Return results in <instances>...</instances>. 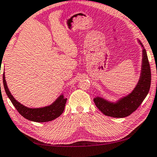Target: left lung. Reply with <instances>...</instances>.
I'll list each match as a JSON object with an SVG mask.
<instances>
[{"label": "left lung", "instance_id": "obj_1", "mask_svg": "<svg viewBox=\"0 0 157 157\" xmlns=\"http://www.w3.org/2000/svg\"><path fill=\"white\" fill-rule=\"evenodd\" d=\"M143 48V61L140 77L136 88L129 95L120 99L117 102H112L100 97L93 99L96 107L104 114L114 118H124L131 115L143 102L147 95L151 85L150 65L143 43L138 40Z\"/></svg>", "mask_w": 157, "mask_h": 157}]
</instances>
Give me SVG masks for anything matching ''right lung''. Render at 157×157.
<instances>
[{
    "label": "right lung",
    "mask_w": 157,
    "mask_h": 157,
    "mask_svg": "<svg viewBox=\"0 0 157 157\" xmlns=\"http://www.w3.org/2000/svg\"><path fill=\"white\" fill-rule=\"evenodd\" d=\"M3 81L7 95L18 112L25 119L34 122H48L59 117L64 112L67 99L64 98L63 95H60L52 105L45 107L32 109L21 105L13 98L7 86L4 74L3 75Z\"/></svg>",
    "instance_id": "right-lung-1"
}]
</instances>
